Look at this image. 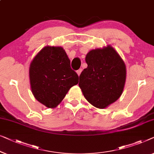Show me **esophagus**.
<instances>
[{
    "label": "esophagus",
    "mask_w": 154,
    "mask_h": 154,
    "mask_svg": "<svg viewBox=\"0 0 154 154\" xmlns=\"http://www.w3.org/2000/svg\"><path fill=\"white\" fill-rule=\"evenodd\" d=\"M76 72H77V74L79 75V76H80V75H81V73L82 72V69H80L78 70Z\"/></svg>",
    "instance_id": "esophagus-1"
}]
</instances>
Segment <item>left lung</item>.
Returning <instances> with one entry per match:
<instances>
[{"label": "left lung", "instance_id": "obj_1", "mask_svg": "<svg viewBox=\"0 0 154 154\" xmlns=\"http://www.w3.org/2000/svg\"><path fill=\"white\" fill-rule=\"evenodd\" d=\"M85 62L88 67L80 75L79 85L89 103L97 108H106L123 92L126 64L110 45L91 50Z\"/></svg>", "mask_w": 154, "mask_h": 154}]
</instances>
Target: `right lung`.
<instances>
[{"instance_id": "add662e5", "label": "right lung", "mask_w": 154, "mask_h": 154, "mask_svg": "<svg viewBox=\"0 0 154 154\" xmlns=\"http://www.w3.org/2000/svg\"><path fill=\"white\" fill-rule=\"evenodd\" d=\"M29 77L32 94L48 108L58 106L69 89L79 83V75L61 46L42 48L31 62Z\"/></svg>"}]
</instances>
